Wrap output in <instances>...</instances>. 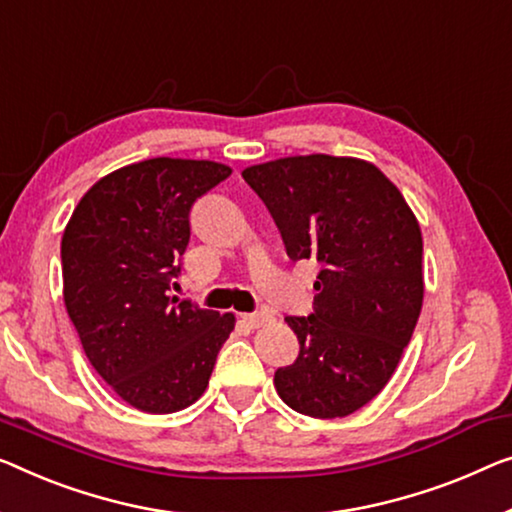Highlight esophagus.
Masks as SVG:
<instances>
[{"mask_svg": "<svg viewBox=\"0 0 512 512\" xmlns=\"http://www.w3.org/2000/svg\"><path fill=\"white\" fill-rule=\"evenodd\" d=\"M269 319L271 317L266 315V312H246V315H243V322H246L250 329H259V326H264Z\"/></svg>", "mask_w": 512, "mask_h": 512, "instance_id": "1", "label": "esophagus"}]
</instances>
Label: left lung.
<instances>
[{
    "mask_svg": "<svg viewBox=\"0 0 512 512\" xmlns=\"http://www.w3.org/2000/svg\"><path fill=\"white\" fill-rule=\"evenodd\" d=\"M243 179L276 220L289 259H317L308 317H285L299 356L276 370L287 407L349 416L388 384L423 305V236L400 190L358 158L292 156Z\"/></svg>",
    "mask_w": 512,
    "mask_h": 512,
    "instance_id": "left-lung-1",
    "label": "left lung"
}]
</instances>
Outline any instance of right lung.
<instances>
[{
    "label": "right lung",
    "instance_id": "obj_1",
    "mask_svg": "<svg viewBox=\"0 0 512 512\" xmlns=\"http://www.w3.org/2000/svg\"><path fill=\"white\" fill-rule=\"evenodd\" d=\"M211 160L151 158L94 183L61 239L64 303L82 349L135 409L172 414L204 388L234 315L172 296L190 209L230 177Z\"/></svg>",
    "mask_w": 512,
    "mask_h": 512
}]
</instances>
